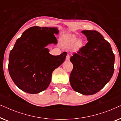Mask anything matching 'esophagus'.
<instances>
[{"mask_svg":"<svg viewBox=\"0 0 121 121\" xmlns=\"http://www.w3.org/2000/svg\"><path fill=\"white\" fill-rule=\"evenodd\" d=\"M69 59H70V56H69V54H68L67 57H66V60H69Z\"/></svg>","mask_w":121,"mask_h":121,"instance_id":"34e87169","label":"esophagus"}]
</instances>
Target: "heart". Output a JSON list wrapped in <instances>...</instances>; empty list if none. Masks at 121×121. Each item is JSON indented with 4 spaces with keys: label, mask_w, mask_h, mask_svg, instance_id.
Returning a JSON list of instances; mask_svg holds the SVG:
<instances>
[{
    "label": "heart",
    "mask_w": 121,
    "mask_h": 121,
    "mask_svg": "<svg viewBox=\"0 0 121 121\" xmlns=\"http://www.w3.org/2000/svg\"><path fill=\"white\" fill-rule=\"evenodd\" d=\"M78 40V38L73 34H66L62 36L60 38V43L63 46L66 48H70L74 46L76 49L82 47V40Z\"/></svg>",
    "instance_id": "1"
}]
</instances>
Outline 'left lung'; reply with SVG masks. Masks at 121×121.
<instances>
[{
    "label": "left lung",
    "instance_id": "8db88e82",
    "mask_svg": "<svg viewBox=\"0 0 121 121\" xmlns=\"http://www.w3.org/2000/svg\"><path fill=\"white\" fill-rule=\"evenodd\" d=\"M82 32L88 42L70 57L73 69L69 81L74 91L90 95L99 92L110 80L115 69V54L110 43L100 32Z\"/></svg>",
    "mask_w": 121,
    "mask_h": 121
}]
</instances>
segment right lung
I'll list each match as a JSON object with an SVG mask.
<instances>
[{
    "instance_id": "add662e5",
    "label": "right lung",
    "mask_w": 121,
    "mask_h": 121,
    "mask_svg": "<svg viewBox=\"0 0 121 121\" xmlns=\"http://www.w3.org/2000/svg\"><path fill=\"white\" fill-rule=\"evenodd\" d=\"M58 33L57 27L34 26L16 40L10 52L8 69L13 81L21 90L37 94L48 87L53 72L64 62L67 54L53 56L46 48L49 44L57 43L54 34Z\"/></svg>"
}]
</instances>
